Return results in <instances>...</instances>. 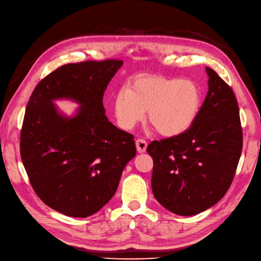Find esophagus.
<instances>
[{
    "label": "esophagus",
    "instance_id": "34e87169",
    "mask_svg": "<svg viewBox=\"0 0 261 261\" xmlns=\"http://www.w3.org/2000/svg\"><path fill=\"white\" fill-rule=\"evenodd\" d=\"M136 147H137L138 152H145L147 149V141L143 138L136 139Z\"/></svg>",
    "mask_w": 261,
    "mask_h": 261
}]
</instances>
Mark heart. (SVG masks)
<instances>
[{
    "label": "heart",
    "instance_id": "1",
    "mask_svg": "<svg viewBox=\"0 0 261 261\" xmlns=\"http://www.w3.org/2000/svg\"><path fill=\"white\" fill-rule=\"evenodd\" d=\"M201 94L189 80L139 76L118 91L114 110L122 127L133 128L148 111V121L163 136H176L191 127L200 108Z\"/></svg>",
    "mask_w": 261,
    "mask_h": 261
}]
</instances>
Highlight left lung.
<instances>
[{"instance_id": "8db88e82", "label": "left lung", "mask_w": 261, "mask_h": 261, "mask_svg": "<svg viewBox=\"0 0 261 261\" xmlns=\"http://www.w3.org/2000/svg\"><path fill=\"white\" fill-rule=\"evenodd\" d=\"M209 90L191 127L153 140L151 187L154 198L178 216L216 204L230 188L243 148L240 109L233 89L206 67Z\"/></svg>"}]
</instances>
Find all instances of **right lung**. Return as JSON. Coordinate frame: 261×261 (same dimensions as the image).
I'll return each mask as SVG.
<instances>
[{
  "label": "right lung",
  "instance_id": "right-lung-1",
  "mask_svg": "<svg viewBox=\"0 0 261 261\" xmlns=\"http://www.w3.org/2000/svg\"><path fill=\"white\" fill-rule=\"evenodd\" d=\"M121 60L65 64L31 93L20 130V156L35 193L63 215L86 218L115 194L125 165L136 155L134 136L106 116L103 94ZM74 98L73 119L59 115L51 100Z\"/></svg>",
  "mask_w": 261,
  "mask_h": 261
}]
</instances>
